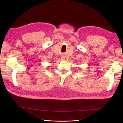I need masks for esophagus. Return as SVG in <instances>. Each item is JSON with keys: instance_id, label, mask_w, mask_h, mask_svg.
<instances>
[{"instance_id": "1", "label": "esophagus", "mask_w": 123, "mask_h": 123, "mask_svg": "<svg viewBox=\"0 0 123 123\" xmlns=\"http://www.w3.org/2000/svg\"><path fill=\"white\" fill-rule=\"evenodd\" d=\"M62 57V59H63V58H64V57Z\"/></svg>"}]
</instances>
